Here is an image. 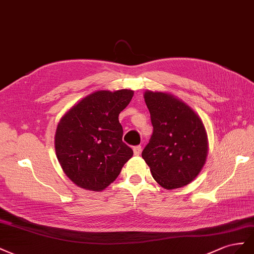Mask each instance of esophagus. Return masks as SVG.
<instances>
[{"mask_svg":"<svg viewBox=\"0 0 254 254\" xmlns=\"http://www.w3.org/2000/svg\"><path fill=\"white\" fill-rule=\"evenodd\" d=\"M133 151H134V155L138 156L141 153V147L140 146H136V147L133 148Z\"/></svg>","mask_w":254,"mask_h":254,"instance_id":"1","label":"esophagus"}]
</instances>
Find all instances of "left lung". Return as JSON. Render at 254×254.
Masks as SVG:
<instances>
[{"mask_svg": "<svg viewBox=\"0 0 254 254\" xmlns=\"http://www.w3.org/2000/svg\"><path fill=\"white\" fill-rule=\"evenodd\" d=\"M143 98L153 134L141 156L152 177L168 190L190 184L206 161L208 141L203 122L171 93L147 90Z\"/></svg>", "mask_w": 254, "mask_h": 254, "instance_id": "left-lung-1", "label": "left lung"}]
</instances>
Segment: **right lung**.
Listing matches in <instances>:
<instances>
[{
  "mask_svg": "<svg viewBox=\"0 0 254 254\" xmlns=\"http://www.w3.org/2000/svg\"><path fill=\"white\" fill-rule=\"evenodd\" d=\"M134 91L98 90L64 114L55 132V152L63 171L78 187L102 191L117 179L133 150L122 141L119 114Z\"/></svg>",
  "mask_w": 254,
  "mask_h": 254,
  "instance_id": "obj_1",
  "label": "right lung"
}]
</instances>
